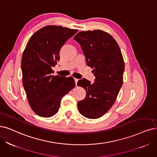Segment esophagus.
I'll list each match as a JSON object with an SVG mask.
<instances>
[{
  "instance_id": "1",
  "label": "esophagus",
  "mask_w": 157,
  "mask_h": 157,
  "mask_svg": "<svg viewBox=\"0 0 157 157\" xmlns=\"http://www.w3.org/2000/svg\"><path fill=\"white\" fill-rule=\"evenodd\" d=\"M74 80H75V85L77 86V82H78V79H77V78H74Z\"/></svg>"
}]
</instances>
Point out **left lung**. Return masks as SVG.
Masks as SVG:
<instances>
[{
    "instance_id": "obj_1",
    "label": "left lung",
    "mask_w": 157,
    "mask_h": 157,
    "mask_svg": "<svg viewBox=\"0 0 157 157\" xmlns=\"http://www.w3.org/2000/svg\"><path fill=\"white\" fill-rule=\"evenodd\" d=\"M80 44L87 65L93 68L95 82L86 78L77 85L84 88L86 97L77 104L80 114L95 119L112 107L123 83L124 62L117 42L101 30L81 31L74 37Z\"/></svg>"
}]
</instances>
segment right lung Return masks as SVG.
<instances>
[{"instance_id": "obj_1", "label": "right lung", "mask_w": 157, "mask_h": 157, "mask_svg": "<svg viewBox=\"0 0 157 157\" xmlns=\"http://www.w3.org/2000/svg\"><path fill=\"white\" fill-rule=\"evenodd\" d=\"M77 31L47 26L35 32L27 44L21 62L23 86L37 115L48 118L55 115L62 98L75 87L73 77L53 76L52 67L60 60L62 47Z\"/></svg>"}]
</instances>
